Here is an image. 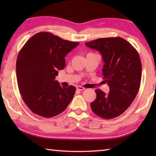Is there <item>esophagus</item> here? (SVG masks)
I'll list each match as a JSON object with an SVG mask.
<instances>
[{"instance_id":"obj_1","label":"esophagus","mask_w":156,"mask_h":156,"mask_svg":"<svg viewBox=\"0 0 156 156\" xmlns=\"http://www.w3.org/2000/svg\"><path fill=\"white\" fill-rule=\"evenodd\" d=\"M76 89H77L78 91H83L84 88L83 87H81V86H78L76 87Z\"/></svg>"}]
</instances>
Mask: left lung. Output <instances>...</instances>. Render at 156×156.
I'll list each match as a JSON object with an SVG mask.
<instances>
[{"label": "left lung", "instance_id": "left-lung-1", "mask_svg": "<svg viewBox=\"0 0 156 156\" xmlns=\"http://www.w3.org/2000/svg\"><path fill=\"white\" fill-rule=\"evenodd\" d=\"M85 44L101 54L105 62L103 82L109 87L108 94L96 89V98L90 104L92 112L105 119L118 117L133 102L140 86L142 64L138 53L120 37L98 38Z\"/></svg>", "mask_w": 156, "mask_h": 156}]
</instances>
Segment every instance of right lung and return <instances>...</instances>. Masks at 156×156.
Listing matches in <instances>:
<instances>
[{
  "mask_svg": "<svg viewBox=\"0 0 156 156\" xmlns=\"http://www.w3.org/2000/svg\"><path fill=\"white\" fill-rule=\"evenodd\" d=\"M49 32L37 33L18 54L16 77L22 98L30 109L44 118L65 111L74 96L76 87H61L56 76L65 66L66 56L78 45Z\"/></svg>",
  "mask_w": 156,
  "mask_h": 156,
  "instance_id": "obj_1",
  "label": "right lung"
}]
</instances>
